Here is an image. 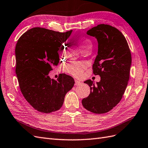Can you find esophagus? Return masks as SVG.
Masks as SVG:
<instances>
[{"label": "esophagus", "instance_id": "esophagus-1", "mask_svg": "<svg viewBox=\"0 0 148 148\" xmlns=\"http://www.w3.org/2000/svg\"><path fill=\"white\" fill-rule=\"evenodd\" d=\"M82 84V82H80L79 81H78V80H77V79H75V85H76V86H79V85H81Z\"/></svg>", "mask_w": 148, "mask_h": 148}]
</instances>
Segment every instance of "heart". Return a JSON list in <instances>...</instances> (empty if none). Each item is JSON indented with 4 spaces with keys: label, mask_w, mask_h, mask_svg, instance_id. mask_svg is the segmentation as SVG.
Listing matches in <instances>:
<instances>
[{
    "label": "heart",
    "mask_w": 148,
    "mask_h": 148,
    "mask_svg": "<svg viewBox=\"0 0 148 148\" xmlns=\"http://www.w3.org/2000/svg\"><path fill=\"white\" fill-rule=\"evenodd\" d=\"M79 45L82 47L86 49L91 47V42L90 39L86 37H82L79 40ZM65 43H62L59 48V51L60 53L63 52L65 48ZM87 63L84 62H73L69 64H66L64 66V70L66 73H69L75 77H81L83 72L86 69Z\"/></svg>",
    "instance_id": "b5f03b06"
}]
</instances>
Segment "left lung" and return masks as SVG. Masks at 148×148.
Here are the masks:
<instances>
[{"label": "left lung", "instance_id": "1", "mask_svg": "<svg viewBox=\"0 0 148 148\" xmlns=\"http://www.w3.org/2000/svg\"><path fill=\"white\" fill-rule=\"evenodd\" d=\"M97 39L98 55L93 65V73L101 80L95 85L91 79L84 82L90 87L88 97L82 105L95 114L108 112L121 101L130 78L131 54L125 36L116 28L99 24L87 31Z\"/></svg>", "mask_w": 148, "mask_h": 148}]
</instances>
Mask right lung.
<instances>
[{"instance_id":"right-lung-1","label":"right lung","mask_w":148,"mask_h":148,"mask_svg":"<svg viewBox=\"0 0 148 148\" xmlns=\"http://www.w3.org/2000/svg\"><path fill=\"white\" fill-rule=\"evenodd\" d=\"M71 32L35 27L23 34L16 44L15 72L20 88L28 103L39 112L50 113L60 109L65 95L74 86L71 76L60 74L57 80L49 76L59 63L60 47Z\"/></svg>"}]
</instances>
